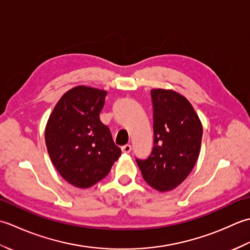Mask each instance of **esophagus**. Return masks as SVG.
<instances>
[{
	"label": "esophagus",
	"instance_id": "esophagus-1",
	"mask_svg": "<svg viewBox=\"0 0 250 250\" xmlns=\"http://www.w3.org/2000/svg\"><path fill=\"white\" fill-rule=\"evenodd\" d=\"M122 151L124 152V153H129V152L131 151V146L130 145H125L122 146Z\"/></svg>",
	"mask_w": 250,
	"mask_h": 250
}]
</instances>
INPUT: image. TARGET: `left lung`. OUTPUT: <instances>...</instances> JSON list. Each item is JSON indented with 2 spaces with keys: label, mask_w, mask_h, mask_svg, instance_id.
I'll list each match as a JSON object with an SVG mask.
<instances>
[{
  "label": "left lung",
  "mask_w": 250,
  "mask_h": 250,
  "mask_svg": "<svg viewBox=\"0 0 250 250\" xmlns=\"http://www.w3.org/2000/svg\"><path fill=\"white\" fill-rule=\"evenodd\" d=\"M154 145L146 160L136 159L142 177L160 192L186 180L200 155L203 127L186 97L171 89H152Z\"/></svg>",
  "instance_id": "obj_1"
}]
</instances>
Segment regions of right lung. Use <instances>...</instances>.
<instances>
[{
    "label": "right lung",
    "instance_id": "obj_1",
    "mask_svg": "<svg viewBox=\"0 0 250 250\" xmlns=\"http://www.w3.org/2000/svg\"><path fill=\"white\" fill-rule=\"evenodd\" d=\"M105 90L76 86L55 105L45 128L50 160L63 179L86 189L109 174L122 151L101 123Z\"/></svg>",
    "mask_w": 250,
    "mask_h": 250
}]
</instances>
